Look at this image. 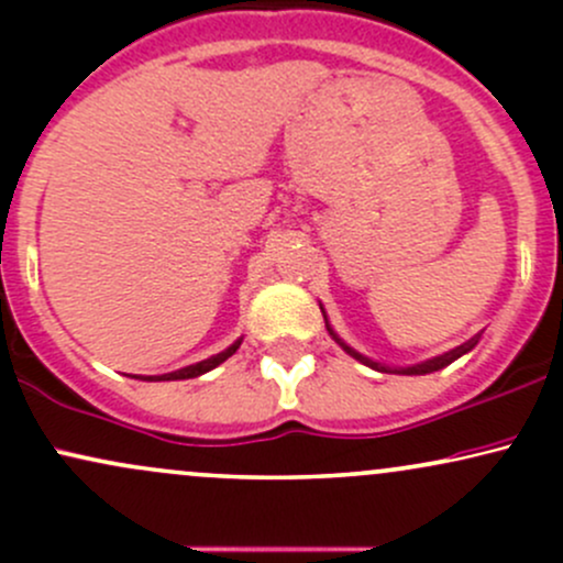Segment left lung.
Wrapping results in <instances>:
<instances>
[{
	"mask_svg": "<svg viewBox=\"0 0 563 563\" xmlns=\"http://www.w3.org/2000/svg\"><path fill=\"white\" fill-rule=\"evenodd\" d=\"M322 309V307H320ZM322 318H325V312H322ZM325 328H328V333L333 335L335 341H339L341 346H344V352L346 354H352L354 360H360V363L363 365H367V367H373V371H380V373H402V376H426V373H434V371H442L444 365H450V363H455L457 357H463V354L466 352H471V349H474V344L476 341L471 339L468 344H463V346H457V349H452V352H448V354H439V357H434V360H426V363H418V365H410V367H386V365H380V363H373L371 357H365V354H360V352H354L352 346L349 344H344V341L339 339V335L333 333V328L328 325V318H325Z\"/></svg>",
	"mask_w": 563,
	"mask_h": 563,
	"instance_id": "left-lung-1",
	"label": "left lung"
}]
</instances>
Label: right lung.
Returning a JSON list of instances; mask_svg holds the SVG:
<instances>
[{"mask_svg":"<svg viewBox=\"0 0 563 563\" xmlns=\"http://www.w3.org/2000/svg\"><path fill=\"white\" fill-rule=\"evenodd\" d=\"M238 346H241V341H235V344L232 346H228L224 349V352H219V354H214V357H209V360H203V363H196V365H187V367H183V371H174V373H166V376H156V378H145V380H185V378H198V376H203V373H209V371H214L217 365H222L224 360L228 357H232V354L238 352Z\"/></svg>","mask_w":563,"mask_h":563,"instance_id":"add662e5","label":"right lung"}]
</instances>
